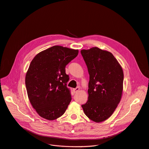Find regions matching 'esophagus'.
<instances>
[{
    "label": "esophagus",
    "mask_w": 149,
    "mask_h": 149,
    "mask_svg": "<svg viewBox=\"0 0 149 149\" xmlns=\"http://www.w3.org/2000/svg\"><path fill=\"white\" fill-rule=\"evenodd\" d=\"M73 91H74V92L75 93H77V92H78L79 91V87H77V88H74V89H73Z\"/></svg>",
    "instance_id": "obj_1"
}]
</instances>
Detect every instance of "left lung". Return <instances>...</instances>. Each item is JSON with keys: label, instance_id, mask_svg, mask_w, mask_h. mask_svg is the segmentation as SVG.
Here are the masks:
<instances>
[{"label": "left lung", "instance_id": "left-lung-1", "mask_svg": "<svg viewBox=\"0 0 149 149\" xmlns=\"http://www.w3.org/2000/svg\"><path fill=\"white\" fill-rule=\"evenodd\" d=\"M81 53L90 75L88 101L81 107L90 120L102 122L113 114L121 100L123 69L109 51L93 47Z\"/></svg>", "mask_w": 149, "mask_h": 149}]
</instances>
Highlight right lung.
<instances>
[{
    "instance_id": "add662e5",
    "label": "right lung",
    "mask_w": 149,
    "mask_h": 149,
    "mask_svg": "<svg viewBox=\"0 0 149 149\" xmlns=\"http://www.w3.org/2000/svg\"><path fill=\"white\" fill-rule=\"evenodd\" d=\"M78 50L54 46L38 54L25 77L28 96L33 108L42 118L54 120L65 112L71 101L65 67Z\"/></svg>"
}]
</instances>
